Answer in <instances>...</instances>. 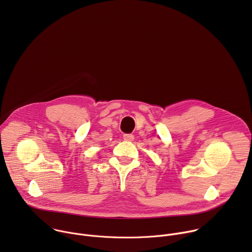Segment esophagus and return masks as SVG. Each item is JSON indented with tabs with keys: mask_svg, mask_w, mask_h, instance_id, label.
<instances>
[{
	"mask_svg": "<svg viewBox=\"0 0 252 252\" xmlns=\"http://www.w3.org/2000/svg\"><path fill=\"white\" fill-rule=\"evenodd\" d=\"M124 139L126 141H132L134 139V136L132 134H124Z\"/></svg>",
	"mask_w": 252,
	"mask_h": 252,
	"instance_id": "obj_1",
	"label": "esophagus"
}]
</instances>
